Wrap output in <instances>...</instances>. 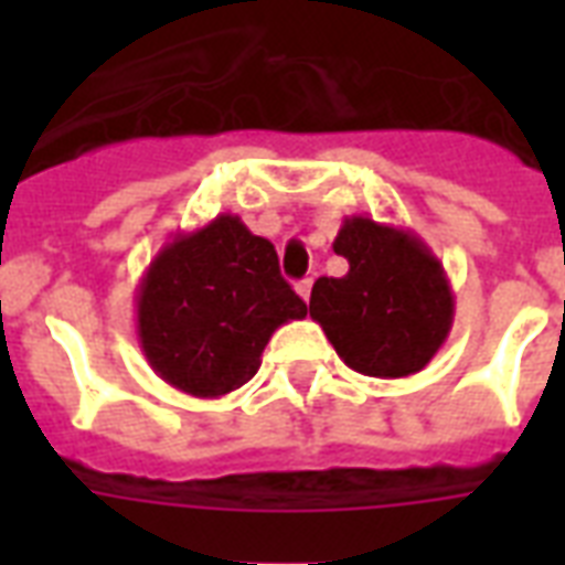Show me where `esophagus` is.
Wrapping results in <instances>:
<instances>
[{"label":"esophagus","instance_id":"34e87169","mask_svg":"<svg viewBox=\"0 0 565 565\" xmlns=\"http://www.w3.org/2000/svg\"><path fill=\"white\" fill-rule=\"evenodd\" d=\"M310 287H313V281H310V278H305V281L296 284V292H299L301 299L308 301L310 299Z\"/></svg>","mask_w":565,"mask_h":565}]
</instances>
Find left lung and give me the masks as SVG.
Listing matches in <instances>:
<instances>
[{
    "mask_svg": "<svg viewBox=\"0 0 565 565\" xmlns=\"http://www.w3.org/2000/svg\"><path fill=\"white\" fill-rule=\"evenodd\" d=\"M334 252L343 278H319L310 317L345 366L370 377L422 372L448 340L455 292L439 257L413 231L345 216Z\"/></svg>",
    "mask_w": 565,
    "mask_h": 565,
    "instance_id": "8db88e82",
    "label": "left lung"
}]
</instances>
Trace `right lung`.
<instances>
[{"label":"right lung","instance_id":"obj_1","mask_svg":"<svg viewBox=\"0 0 565 565\" xmlns=\"http://www.w3.org/2000/svg\"><path fill=\"white\" fill-rule=\"evenodd\" d=\"M135 305L149 366L195 398H220L252 381L269 337L308 317L281 278L273 243L234 213L163 243Z\"/></svg>","mask_w":565,"mask_h":565}]
</instances>
